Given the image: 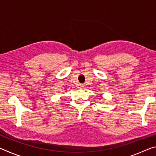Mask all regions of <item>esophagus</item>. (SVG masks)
Returning a JSON list of instances; mask_svg holds the SVG:
<instances>
[{
	"instance_id": "1",
	"label": "esophagus",
	"mask_w": 156,
	"mask_h": 156,
	"mask_svg": "<svg viewBox=\"0 0 156 156\" xmlns=\"http://www.w3.org/2000/svg\"><path fill=\"white\" fill-rule=\"evenodd\" d=\"M79 88L80 89H84V85L83 84H80V85H79Z\"/></svg>"
}]
</instances>
